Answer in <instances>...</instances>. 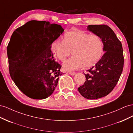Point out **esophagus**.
<instances>
[{"instance_id": "obj_1", "label": "esophagus", "mask_w": 133, "mask_h": 133, "mask_svg": "<svg viewBox=\"0 0 133 133\" xmlns=\"http://www.w3.org/2000/svg\"><path fill=\"white\" fill-rule=\"evenodd\" d=\"M69 74L71 75H76V72H70Z\"/></svg>"}]
</instances>
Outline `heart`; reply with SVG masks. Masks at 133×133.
<instances>
[{
  "instance_id": "obj_1",
  "label": "heart",
  "mask_w": 133,
  "mask_h": 133,
  "mask_svg": "<svg viewBox=\"0 0 133 133\" xmlns=\"http://www.w3.org/2000/svg\"><path fill=\"white\" fill-rule=\"evenodd\" d=\"M53 54L64 62L71 54L73 57L64 63L67 71L84 67L94 66L101 59L104 52V43L96 35H90L80 30L69 31L64 33L63 40H56L51 44Z\"/></svg>"
}]
</instances>
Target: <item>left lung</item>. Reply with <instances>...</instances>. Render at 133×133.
<instances>
[{
	"label": "left lung",
	"mask_w": 133,
	"mask_h": 133,
	"mask_svg": "<svg viewBox=\"0 0 133 133\" xmlns=\"http://www.w3.org/2000/svg\"><path fill=\"white\" fill-rule=\"evenodd\" d=\"M88 29L101 38L105 51L95 66L85 74L86 81L78 88L83 97L93 100L108 95L114 89L123 70L124 55L121 42L108 25H89Z\"/></svg>",
	"instance_id": "obj_1"
}]
</instances>
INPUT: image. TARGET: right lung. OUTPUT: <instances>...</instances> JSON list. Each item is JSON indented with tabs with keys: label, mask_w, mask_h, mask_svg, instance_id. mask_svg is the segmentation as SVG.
Returning <instances> with one entry per match:
<instances>
[{
	"label": "right lung",
	"mask_w": 133,
	"mask_h": 133,
	"mask_svg": "<svg viewBox=\"0 0 133 133\" xmlns=\"http://www.w3.org/2000/svg\"><path fill=\"white\" fill-rule=\"evenodd\" d=\"M41 24L40 28L29 30L30 23ZM61 25L48 22L31 21L19 27L10 41L16 54L9 55V73L21 91L33 99H44L57 86L61 65L56 62L51 44L62 35Z\"/></svg>",
	"instance_id": "add662e5"
}]
</instances>
